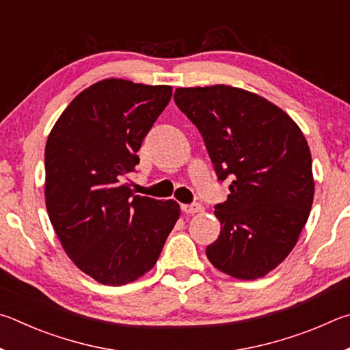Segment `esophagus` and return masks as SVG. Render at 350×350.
<instances>
[{
	"label": "esophagus",
	"mask_w": 350,
	"mask_h": 350,
	"mask_svg": "<svg viewBox=\"0 0 350 350\" xmlns=\"http://www.w3.org/2000/svg\"><path fill=\"white\" fill-rule=\"evenodd\" d=\"M181 211L185 213H198L203 211V206L201 204H181Z\"/></svg>",
	"instance_id": "34e87169"
}]
</instances>
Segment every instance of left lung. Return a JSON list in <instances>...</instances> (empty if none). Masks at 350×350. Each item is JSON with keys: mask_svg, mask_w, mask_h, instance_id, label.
<instances>
[{"mask_svg": "<svg viewBox=\"0 0 350 350\" xmlns=\"http://www.w3.org/2000/svg\"><path fill=\"white\" fill-rule=\"evenodd\" d=\"M174 100L200 131L218 180L232 178L213 212L221 230L207 258L238 280L265 277L295 247L314 201L301 129L266 98L230 85L180 88Z\"/></svg>", "mask_w": 350, "mask_h": 350, "instance_id": "left-lung-1", "label": "left lung"}]
</instances>
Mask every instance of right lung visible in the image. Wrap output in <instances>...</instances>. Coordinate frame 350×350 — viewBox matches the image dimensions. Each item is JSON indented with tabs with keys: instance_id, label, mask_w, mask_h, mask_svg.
<instances>
[{
	"instance_id": "1",
	"label": "right lung",
	"mask_w": 350,
	"mask_h": 350,
	"mask_svg": "<svg viewBox=\"0 0 350 350\" xmlns=\"http://www.w3.org/2000/svg\"><path fill=\"white\" fill-rule=\"evenodd\" d=\"M170 96V85L103 79L73 98L47 138L49 218L69 258L101 284L149 272L180 218L176 201L133 195L124 183Z\"/></svg>"
}]
</instances>
